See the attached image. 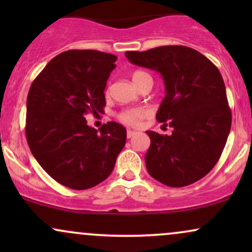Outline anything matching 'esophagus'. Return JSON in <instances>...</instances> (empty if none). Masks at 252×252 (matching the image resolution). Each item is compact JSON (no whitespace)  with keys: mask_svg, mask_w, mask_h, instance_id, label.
Instances as JSON below:
<instances>
[{"mask_svg":"<svg viewBox=\"0 0 252 252\" xmlns=\"http://www.w3.org/2000/svg\"><path fill=\"white\" fill-rule=\"evenodd\" d=\"M136 134H137V132L134 131V130H128V131H126V137L130 138L132 137V136H135Z\"/></svg>","mask_w":252,"mask_h":252,"instance_id":"1","label":"esophagus"}]
</instances>
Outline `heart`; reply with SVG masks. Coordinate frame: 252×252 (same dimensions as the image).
<instances>
[{
	"label": "heart",
	"mask_w": 252,
	"mask_h": 252,
	"mask_svg": "<svg viewBox=\"0 0 252 252\" xmlns=\"http://www.w3.org/2000/svg\"><path fill=\"white\" fill-rule=\"evenodd\" d=\"M149 76L148 73H146L144 71H135L132 73V82L135 83V85L140 82L141 79L144 77ZM149 116V110L144 108H132V109H126L122 110L120 114L117 115L118 120L121 121V123L126 124L129 126H138L146 117Z\"/></svg>",
	"instance_id": "1"
}]
</instances>
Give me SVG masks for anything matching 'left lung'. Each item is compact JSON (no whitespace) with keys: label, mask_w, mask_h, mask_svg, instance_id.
<instances>
[{"label":"left lung","mask_w":252,"mask_h":252,"mask_svg":"<svg viewBox=\"0 0 252 252\" xmlns=\"http://www.w3.org/2000/svg\"><path fill=\"white\" fill-rule=\"evenodd\" d=\"M126 57L131 63L158 72L166 89L156 120L169 124L173 132L146 131L150 137L144 156L149 175L169 187L200 180L218 162L231 129L232 115L220 72L186 46L130 51Z\"/></svg>","instance_id":"1"}]
</instances>
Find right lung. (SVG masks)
<instances>
[{
    "label": "right lung",
    "instance_id": "1",
    "mask_svg": "<svg viewBox=\"0 0 252 252\" xmlns=\"http://www.w3.org/2000/svg\"><path fill=\"white\" fill-rule=\"evenodd\" d=\"M116 60L94 50L63 52L31 85L28 146L43 170L68 189H88L105 180L126 144L123 126L108 122L98 131L84 117L104 112V90Z\"/></svg>",
    "mask_w": 252,
    "mask_h": 252
}]
</instances>
